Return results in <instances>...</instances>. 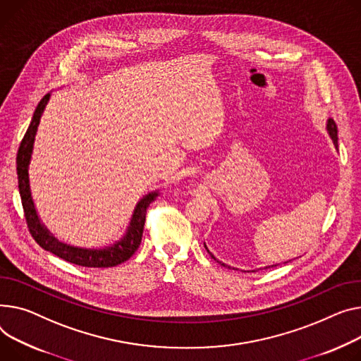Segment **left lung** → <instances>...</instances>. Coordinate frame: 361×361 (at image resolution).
I'll use <instances>...</instances> for the list:
<instances>
[{"mask_svg": "<svg viewBox=\"0 0 361 361\" xmlns=\"http://www.w3.org/2000/svg\"><path fill=\"white\" fill-rule=\"evenodd\" d=\"M326 132H328V135H329V137L332 139V142H334V145H335V148H338V129H337V125H335V122H334V118H328L326 120ZM204 248L207 250V247H206V244H204ZM207 252L210 254V257L213 258V259H216L214 257H213V254L207 250ZM221 262V261H219ZM222 264V266L224 267H228V269H231L229 266H226V264H224V262H221ZM276 266H277V264H276ZM271 267H274V266H271ZM267 269V267H266ZM233 270H236V269H233ZM254 271V270H252Z\"/></svg>", "mask_w": 361, "mask_h": 361, "instance_id": "obj_1", "label": "left lung"}]
</instances>
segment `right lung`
I'll return each instance as SVG.
<instances>
[{
    "instance_id": "add662e5",
    "label": "right lung",
    "mask_w": 361,
    "mask_h": 361,
    "mask_svg": "<svg viewBox=\"0 0 361 361\" xmlns=\"http://www.w3.org/2000/svg\"><path fill=\"white\" fill-rule=\"evenodd\" d=\"M49 100H51V92H47L37 104L32 117V122L29 125V129L26 135H24L17 152L18 190H20L21 204L24 209V214H26L29 231L35 238V241L43 250L55 254L56 257L68 262L77 264V266H82V267H92V269H107V267L118 266V264L129 259L135 254V251L139 248L142 241L143 225H145V218H147V209L159 196V191L158 190L151 191V193L145 195L136 203L126 232L114 244L103 248H81V247H74L59 241V239L43 225V222L39 218L33 197H32L30 180H29V165L32 161L35 137L40 123V117L47 103H49Z\"/></svg>"
}]
</instances>
